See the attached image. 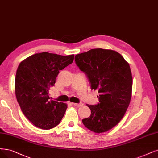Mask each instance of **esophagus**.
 Returning a JSON list of instances; mask_svg holds the SVG:
<instances>
[{
    "label": "esophagus",
    "mask_w": 158,
    "mask_h": 158,
    "mask_svg": "<svg viewBox=\"0 0 158 158\" xmlns=\"http://www.w3.org/2000/svg\"><path fill=\"white\" fill-rule=\"evenodd\" d=\"M74 106L76 107H81L83 106V103H72Z\"/></svg>",
    "instance_id": "esophagus-1"
}]
</instances>
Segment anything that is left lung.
I'll return each instance as SVG.
<instances>
[{
	"label": "left lung",
	"instance_id": "obj_1",
	"mask_svg": "<svg viewBox=\"0 0 158 158\" xmlns=\"http://www.w3.org/2000/svg\"><path fill=\"white\" fill-rule=\"evenodd\" d=\"M75 61L87 75L92 90L100 93L98 104H87L91 114L83 123L93 132L107 131L119 123L131 101L133 79L129 64L118 52L103 49L76 55Z\"/></svg>",
	"mask_w": 158,
	"mask_h": 158
}]
</instances>
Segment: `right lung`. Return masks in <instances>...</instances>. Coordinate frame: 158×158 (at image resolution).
<instances>
[{
    "label": "right lung",
    "instance_id": "add662e5",
    "mask_svg": "<svg viewBox=\"0 0 158 158\" xmlns=\"http://www.w3.org/2000/svg\"><path fill=\"white\" fill-rule=\"evenodd\" d=\"M74 55L62 56L43 52L28 56L17 68L15 92L23 113L40 129L50 130L60 123L66 103L50 100L49 89L60 70L73 61Z\"/></svg>",
    "mask_w": 158,
    "mask_h": 158
}]
</instances>
